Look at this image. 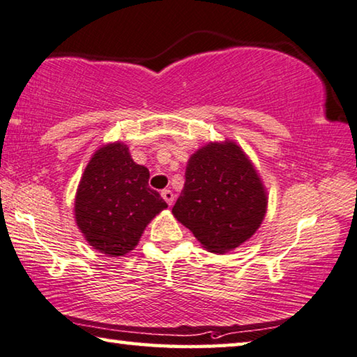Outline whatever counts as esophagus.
<instances>
[{"instance_id": "obj_1", "label": "esophagus", "mask_w": 357, "mask_h": 357, "mask_svg": "<svg viewBox=\"0 0 357 357\" xmlns=\"http://www.w3.org/2000/svg\"><path fill=\"white\" fill-rule=\"evenodd\" d=\"M161 197L165 199L169 207H171V205L174 204V195H172L171 190H162V191H161Z\"/></svg>"}]
</instances>
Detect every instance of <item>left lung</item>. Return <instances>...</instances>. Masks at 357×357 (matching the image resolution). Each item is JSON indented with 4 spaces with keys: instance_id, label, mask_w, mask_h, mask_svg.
Segmentation results:
<instances>
[{
    "instance_id": "left-lung-1",
    "label": "left lung",
    "mask_w": 357,
    "mask_h": 357,
    "mask_svg": "<svg viewBox=\"0 0 357 357\" xmlns=\"http://www.w3.org/2000/svg\"><path fill=\"white\" fill-rule=\"evenodd\" d=\"M268 208L260 174L235 141L207 142L190 156L172 215L202 248L226 254L257 232Z\"/></svg>"
}]
</instances>
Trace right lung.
<instances>
[{"label": "right lung", "mask_w": 357, "mask_h": 357, "mask_svg": "<svg viewBox=\"0 0 357 357\" xmlns=\"http://www.w3.org/2000/svg\"><path fill=\"white\" fill-rule=\"evenodd\" d=\"M149 177L122 141L93 152L75 195V221L89 246L109 257L133 251L147 224L167 208Z\"/></svg>", "instance_id": "right-lung-1"}]
</instances>
